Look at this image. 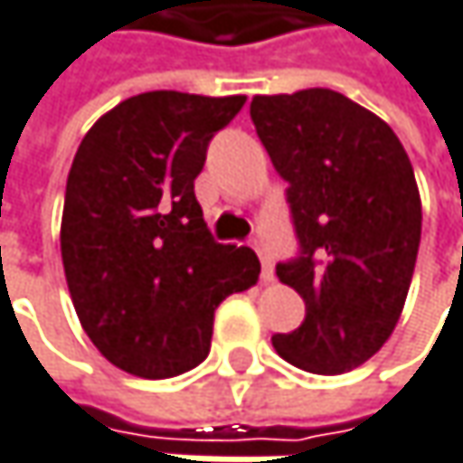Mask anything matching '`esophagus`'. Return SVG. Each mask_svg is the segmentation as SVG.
I'll return each mask as SVG.
<instances>
[{
  "mask_svg": "<svg viewBox=\"0 0 463 463\" xmlns=\"http://www.w3.org/2000/svg\"><path fill=\"white\" fill-rule=\"evenodd\" d=\"M260 260H262V280L270 283L273 280V260L268 254H262V251H260Z\"/></svg>",
  "mask_w": 463,
  "mask_h": 463,
  "instance_id": "34e87169",
  "label": "esophagus"
}]
</instances>
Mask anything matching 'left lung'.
<instances>
[{
	"label": "left lung",
	"mask_w": 463,
	"mask_h": 463,
	"mask_svg": "<svg viewBox=\"0 0 463 463\" xmlns=\"http://www.w3.org/2000/svg\"><path fill=\"white\" fill-rule=\"evenodd\" d=\"M251 121L288 183L299 254L278 262L305 299V320L275 334L283 360L345 373L382 350L398 326L421 241V198L398 135L334 90L257 95Z\"/></svg>",
	"instance_id": "8db88e82"
}]
</instances>
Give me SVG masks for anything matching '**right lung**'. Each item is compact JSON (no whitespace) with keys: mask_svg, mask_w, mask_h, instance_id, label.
<instances>
[{"mask_svg":"<svg viewBox=\"0 0 463 463\" xmlns=\"http://www.w3.org/2000/svg\"><path fill=\"white\" fill-rule=\"evenodd\" d=\"M243 95L143 92L84 135L65 183V280L92 345L121 371L169 379L212 347L214 310L260 278L249 246L217 243L193 183Z\"/></svg>","mask_w":463,"mask_h":463,"instance_id":"right-lung-1","label":"right lung"}]
</instances>
